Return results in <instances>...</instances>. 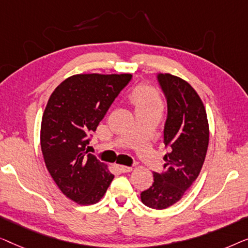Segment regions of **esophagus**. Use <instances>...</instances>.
<instances>
[{
  "instance_id": "esophagus-1",
  "label": "esophagus",
  "mask_w": 248,
  "mask_h": 248,
  "mask_svg": "<svg viewBox=\"0 0 248 248\" xmlns=\"http://www.w3.org/2000/svg\"><path fill=\"white\" fill-rule=\"evenodd\" d=\"M117 169L123 173H128V172H131V170H132V167L124 166V165H117Z\"/></svg>"
}]
</instances>
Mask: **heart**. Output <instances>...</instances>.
Instances as JSON below:
<instances>
[{"label": "heart", "mask_w": 248, "mask_h": 248, "mask_svg": "<svg viewBox=\"0 0 248 248\" xmlns=\"http://www.w3.org/2000/svg\"><path fill=\"white\" fill-rule=\"evenodd\" d=\"M130 101L137 110L159 109L162 110L163 101L157 90L149 85H139L130 93Z\"/></svg>", "instance_id": "b5f03b06"}]
</instances>
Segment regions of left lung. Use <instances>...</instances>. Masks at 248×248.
Masks as SVG:
<instances>
[{"label": "left lung", "instance_id": "left-lung-1", "mask_svg": "<svg viewBox=\"0 0 248 248\" xmlns=\"http://www.w3.org/2000/svg\"><path fill=\"white\" fill-rule=\"evenodd\" d=\"M167 100L164 145V172L153 173L154 183L140 199L153 209H166L179 202L200 174L209 145V123L203 102L192 86L170 73L158 75Z\"/></svg>", "mask_w": 248, "mask_h": 248}]
</instances>
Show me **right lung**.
I'll return each mask as SVG.
<instances>
[{
    "instance_id": "right-lung-1",
    "label": "right lung",
    "mask_w": 248,
    "mask_h": 248,
    "mask_svg": "<svg viewBox=\"0 0 248 248\" xmlns=\"http://www.w3.org/2000/svg\"><path fill=\"white\" fill-rule=\"evenodd\" d=\"M131 76L76 74L62 81L48 100L40 128L44 160L59 190L78 204L99 202L112 182L107 164L86 155V146Z\"/></svg>"
}]
</instances>
